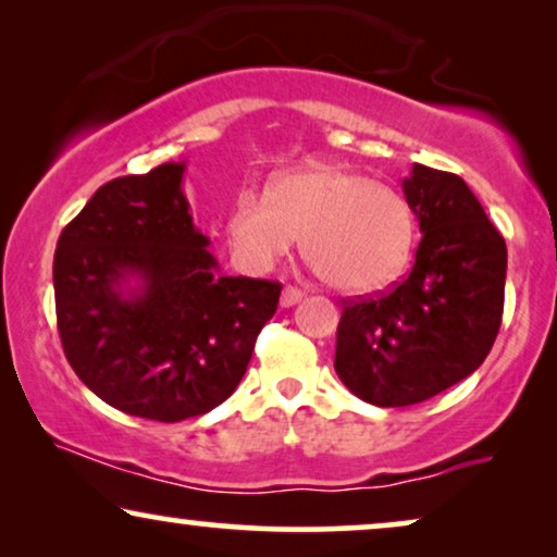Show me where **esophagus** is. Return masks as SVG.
<instances>
[{"label": "esophagus", "mask_w": 557, "mask_h": 557, "mask_svg": "<svg viewBox=\"0 0 557 557\" xmlns=\"http://www.w3.org/2000/svg\"><path fill=\"white\" fill-rule=\"evenodd\" d=\"M301 299H304V292H299V288H294V286H286L284 292H281V307L284 309L294 307V304H299Z\"/></svg>", "instance_id": "obj_1"}]
</instances>
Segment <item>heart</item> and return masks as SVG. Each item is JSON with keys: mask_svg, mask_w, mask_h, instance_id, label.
<instances>
[{"mask_svg": "<svg viewBox=\"0 0 557 557\" xmlns=\"http://www.w3.org/2000/svg\"><path fill=\"white\" fill-rule=\"evenodd\" d=\"M225 233L235 261L250 273L273 269L304 235V256L326 284L368 294L408 263L416 220L395 189L342 166H319L284 174L271 195L243 189Z\"/></svg>", "mask_w": 557, "mask_h": 557, "instance_id": "heart-1", "label": "heart"}]
</instances>
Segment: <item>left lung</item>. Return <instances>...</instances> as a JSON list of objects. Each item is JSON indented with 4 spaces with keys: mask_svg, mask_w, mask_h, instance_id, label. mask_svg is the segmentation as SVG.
I'll return each mask as SVG.
<instances>
[{
    "mask_svg": "<svg viewBox=\"0 0 557 557\" xmlns=\"http://www.w3.org/2000/svg\"><path fill=\"white\" fill-rule=\"evenodd\" d=\"M403 195L421 243L406 281L347 301L334 370L357 398L380 408L423 403L486 360L505 309L507 246L456 174L413 164Z\"/></svg>",
    "mask_w": 557,
    "mask_h": 557,
    "instance_id": "obj_1",
    "label": "left lung"
}]
</instances>
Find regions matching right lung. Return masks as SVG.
I'll list each match as a JSON object with an SVG mask.
<instances>
[{"label": "right lung", "instance_id": "add662e5", "mask_svg": "<svg viewBox=\"0 0 557 557\" xmlns=\"http://www.w3.org/2000/svg\"><path fill=\"white\" fill-rule=\"evenodd\" d=\"M185 162L96 189L60 233L52 286L67 362L109 406L149 421L202 416L246 375L281 284L223 276L193 223Z\"/></svg>", "mask_w": 557, "mask_h": 557}]
</instances>
